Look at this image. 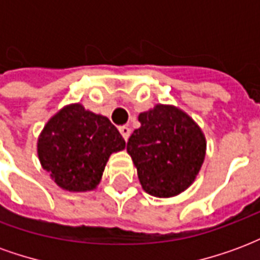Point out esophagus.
<instances>
[{"instance_id": "1", "label": "esophagus", "mask_w": 260, "mask_h": 260, "mask_svg": "<svg viewBox=\"0 0 260 260\" xmlns=\"http://www.w3.org/2000/svg\"><path fill=\"white\" fill-rule=\"evenodd\" d=\"M119 132H121V135L124 138L125 141H128V138L131 135V129L126 126V125H122V126H119Z\"/></svg>"}]
</instances>
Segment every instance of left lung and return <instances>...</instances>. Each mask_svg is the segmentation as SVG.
<instances>
[{
    "label": "left lung",
    "instance_id": "1",
    "mask_svg": "<svg viewBox=\"0 0 260 260\" xmlns=\"http://www.w3.org/2000/svg\"><path fill=\"white\" fill-rule=\"evenodd\" d=\"M126 152L138 170L142 188L153 196L171 198L195 181L206 154V139L195 121L174 106L157 104L139 114Z\"/></svg>",
    "mask_w": 260,
    "mask_h": 260
}]
</instances>
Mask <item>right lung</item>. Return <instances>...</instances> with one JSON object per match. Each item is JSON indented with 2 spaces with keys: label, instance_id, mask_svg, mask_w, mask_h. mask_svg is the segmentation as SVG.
Masks as SVG:
<instances>
[{
  "label": "right lung",
  "instance_id": "right-lung-1",
  "mask_svg": "<svg viewBox=\"0 0 260 260\" xmlns=\"http://www.w3.org/2000/svg\"><path fill=\"white\" fill-rule=\"evenodd\" d=\"M125 149V141L110 119L67 106L50 118L37 141L42 167L65 191L94 189L102 180L108 157Z\"/></svg>",
  "mask_w": 260,
  "mask_h": 260
}]
</instances>
